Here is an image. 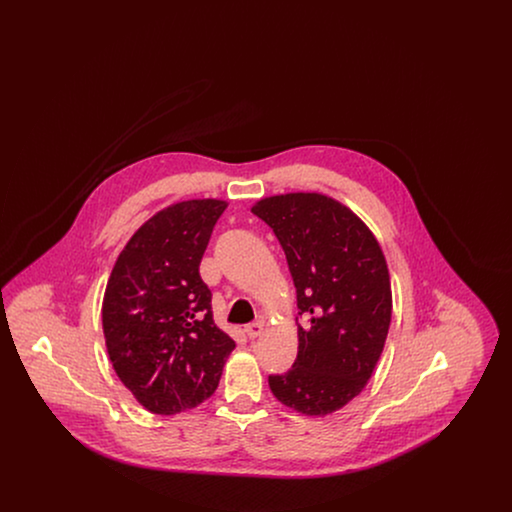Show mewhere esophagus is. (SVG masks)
Segmentation results:
<instances>
[{
  "mask_svg": "<svg viewBox=\"0 0 512 512\" xmlns=\"http://www.w3.org/2000/svg\"><path fill=\"white\" fill-rule=\"evenodd\" d=\"M244 332L247 334V338H249V340H255V338H259V336L265 332V322H263V320L251 322V324H247V326H245Z\"/></svg>",
  "mask_w": 512,
  "mask_h": 512,
  "instance_id": "esophagus-1",
  "label": "esophagus"
}]
</instances>
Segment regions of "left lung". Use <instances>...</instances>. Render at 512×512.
Wrapping results in <instances>:
<instances>
[{
	"instance_id": "left-lung-1",
	"label": "left lung",
	"mask_w": 512,
	"mask_h": 512,
	"mask_svg": "<svg viewBox=\"0 0 512 512\" xmlns=\"http://www.w3.org/2000/svg\"><path fill=\"white\" fill-rule=\"evenodd\" d=\"M286 253L297 292V359L268 376L274 397L297 413L326 416L365 390L391 322V282L384 251L349 207L317 192L259 199Z\"/></svg>"
}]
</instances>
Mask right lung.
<instances>
[{
    "label": "right lung",
    "mask_w": 512,
    "mask_h": 512,
    "mask_svg": "<svg viewBox=\"0 0 512 512\" xmlns=\"http://www.w3.org/2000/svg\"><path fill=\"white\" fill-rule=\"evenodd\" d=\"M222 199H186L146 220L111 270L103 336L124 388L153 414L194 409L211 397L236 341L213 320L199 276Z\"/></svg>",
    "instance_id": "1"
}]
</instances>
